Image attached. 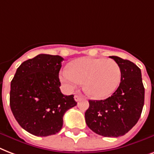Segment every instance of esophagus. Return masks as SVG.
<instances>
[{
	"mask_svg": "<svg viewBox=\"0 0 154 154\" xmlns=\"http://www.w3.org/2000/svg\"><path fill=\"white\" fill-rule=\"evenodd\" d=\"M82 98H83V96H81L80 94H75V101H79Z\"/></svg>",
	"mask_w": 154,
	"mask_h": 154,
	"instance_id": "esophagus-1",
	"label": "esophagus"
}]
</instances>
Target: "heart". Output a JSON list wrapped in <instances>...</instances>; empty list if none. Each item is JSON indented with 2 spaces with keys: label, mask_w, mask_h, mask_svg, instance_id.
Returning <instances> with one entry per match:
<instances>
[{
  "label": "heart",
  "mask_w": 154,
  "mask_h": 154,
  "mask_svg": "<svg viewBox=\"0 0 154 154\" xmlns=\"http://www.w3.org/2000/svg\"><path fill=\"white\" fill-rule=\"evenodd\" d=\"M69 67L61 71V81L70 89L84 83V90L92 98H107L120 85L121 70L112 59L83 57L73 61Z\"/></svg>",
  "instance_id": "1"
}]
</instances>
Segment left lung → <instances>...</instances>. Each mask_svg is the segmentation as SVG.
Returning <instances> with one entry per match:
<instances>
[{
    "label": "left lung",
    "mask_w": 154,
    "mask_h": 154,
    "mask_svg": "<svg viewBox=\"0 0 154 154\" xmlns=\"http://www.w3.org/2000/svg\"><path fill=\"white\" fill-rule=\"evenodd\" d=\"M121 70L120 85L106 100H89L85 112L87 125L96 134L118 137L125 135L137 123L145 100L141 71L127 59L110 56Z\"/></svg>",
    "instance_id": "1"
}]
</instances>
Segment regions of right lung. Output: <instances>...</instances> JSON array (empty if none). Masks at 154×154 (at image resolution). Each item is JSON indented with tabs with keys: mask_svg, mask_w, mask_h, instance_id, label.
Returning <instances> with one entry per match:
<instances>
[{
	"mask_svg": "<svg viewBox=\"0 0 154 154\" xmlns=\"http://www.w3.org/2000/svg\"><path fill=\"white\" fill-rule=\"evenodd\" d=\"M63 58L41 54L25 61L11 81L9 103L21 128L38 137L61 130L66 111L77 104L61 92L58 73Z\"/></svg>",
	"mask_w": 154,
	"mask_h": 154,
	"instance_id": "obj_1",
	"label": "right lung"
}]
</instances>
